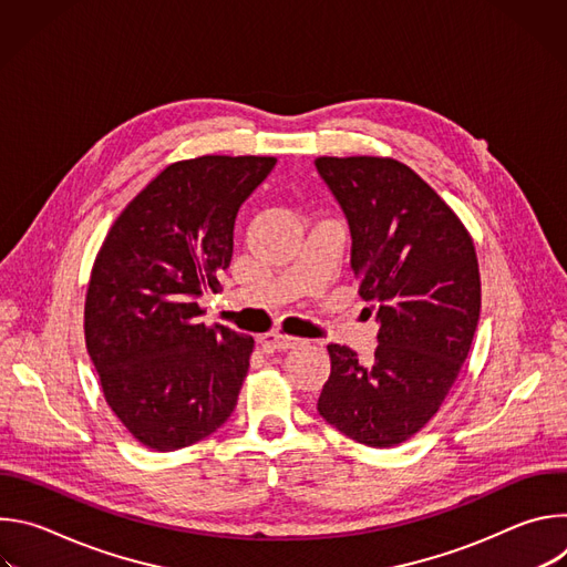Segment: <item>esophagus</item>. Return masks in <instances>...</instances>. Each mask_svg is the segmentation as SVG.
I'll return each mask as SVG.
<instances>
[{
    "mask_svg": "<svg viewBox=\"0 0 567 567\" xmlns=\"http://www.w3.org/2000/svg\"><path fill=\"white\" fill-rule=\"evenodd\" d=\"M258 341H260V346H262L265 350H289V348H293L300 339L289 337V334H282V332H269V334H262Z\"/></svg>",
    "mask_w": 567,
    "mask_h": 567,
    "instance_id": "esophagus-1",
    "label": "esophagus"
}]
</instances>
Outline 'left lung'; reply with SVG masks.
Masks as SVG:
<instances>
[{"label":"left lung","instance_id":"1","mask_svg":"<svg viewBox=\"0 0 567 567\" xmlns=\"http://www.w3.org/2000/svg\"><path fill=\"white\" fill-rule=\"evenodd\" d=\"M316 168L352 230L361 298L377 305L370 363L330 343L318 413L359 444L411 440L440 411L468 357L480 318L471 233L406 164L390 156H318Z\"/></svg>","mask_w":567,"mask_h":567}]
</instances>
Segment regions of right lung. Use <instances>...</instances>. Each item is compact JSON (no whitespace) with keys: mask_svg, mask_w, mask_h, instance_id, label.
I'll return each instance as SVG.
<instances>
[{"mask_svg":"<svg viewBox=\"0 0 567 567\" xmlns=\"http://www.w3.org/2000/svg\"><path fill=\"white\" fill-rule=\"evenodd\" d=\"M276 156L204 154L161 171L116 217L85 296V343L107 406L136 442L177 451L215 433L249 372L254 337L204 326L237 210Z\"/></svg>","mask_w":567,"mask_h":567,"instance_id":"right-lung-1","label":"right lung"}]
</instances>
